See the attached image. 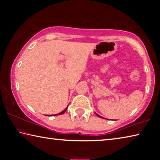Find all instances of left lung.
<instances>
[{"label": "left lung", "mask_w": 160, "mask_h": 160, "mask_svg": "<svg viewBox=\"0 0 160 160\" xmlns=\"http://www.w3.org/2000/svg\"><path fill=\"white\" fill-rule=\"evenodd\" d=\"M96 114H97V113H96ZM97 116H99V117H100V118H103V117H102V116H99V115H98V114H97Z\"/></svg>", "instance_id": "left-lung-1"}]
</instances>
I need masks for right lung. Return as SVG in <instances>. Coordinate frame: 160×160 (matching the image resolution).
<instances>
[{
  "label": "right lung",
  "mask_w": 160,
  "mask_h": 160,
  "mask_svg": "<svg viewBox=\"0 0 160 160\" xmlns=\"http://www.w3.org/2000/svg\"><path fill=\"white\" fill-rule=\"evenodd\" d=\"M67 109H68V107H67V108H66V109H65L63 112H61V113H58V114H55V115H53V116H57V115H61V114H63V113H64L65 112H66V110H67ZM49 116V115H48ZM51 116H53V115H51Z\"/></svg>",
  "instance_id": "1"
}]
</instances>
